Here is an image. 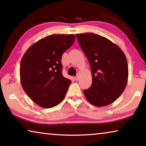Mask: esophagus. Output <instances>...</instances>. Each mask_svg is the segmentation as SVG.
<instances>
[{
	"label": "esophagus",
	"instance_id": "34e87169",
	"mask_svg": "<svg viewBox=\"0 0 146 146\" xmlns=\"http://www.w3.org/2000/svg\"><path fill=\"white\" fill-rule=\"evenodd\" d=\"M79 79V75H77V76H76V77H75V80H77Z\"/></svg>",
	"mask_w": 146,
	"mask_h": 146
}]
</instances>
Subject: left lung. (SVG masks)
Listing matches in <instances>:
<instances>
[{
	"label": "left lung",
	"mask_w": 146,
	"mask_h": 146,
	"mask_svg": "<svg viewBox=\"0 0 146 146\" xmlns=\"http://www.w3.org/2000/svg\"><path fill=\"white\" fill-rule=\"evenodd\" d=\"M79 45L90 63L92 83L84 94L97 107L114 102L123 92L129 77L127 58L118 46L99 35L77 34Z\"/></svg>",
	"instance_id": "1"
}]
</instances>
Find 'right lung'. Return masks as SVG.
<instances>
[{
  "instance_id": "1",
  "label": "right lung",
  "mask_w": 146,
  "mask_h": 146,
  "mask_svg": "<svg viewBox=\"0 0 146 146\" xmlns=\"http://www.w3.org/2000/svg\"><path fill=\"white\" fill-rule=\"evenodd\" d=\"M75 35H52L31 46L20 64L23 89L35 103L51 108L63 101L71 81L62 73L63 54L73 45Z\"/></svg>"
}]
</instances>
